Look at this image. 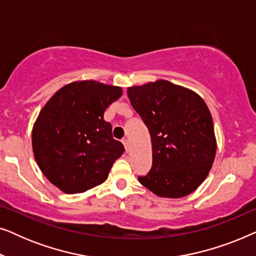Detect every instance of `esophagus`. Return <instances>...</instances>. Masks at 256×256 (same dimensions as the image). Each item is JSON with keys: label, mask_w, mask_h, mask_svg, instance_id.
I'll list each match as a JSON object with an SVG mask.
<instances>
[{"label": "esophagus", "mask_w": 256, "mask_h": 256, "mask_svg": "<svg viewBox=\"0 0 256 256\" xmlns=\"http://www.w3.org/2000/svg\"><path fill=\"white\" fill-rule=\"evenodd\" d=\"M122 143H124L126 150H127V152H128V149H129V141H128V138L122 140Z\"/></svg>", "instance_id": "obj_1"}]
</instances>
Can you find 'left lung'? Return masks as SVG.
<instances>
[{"instance_id": "8db88e82", "label": "left lung", "mask_w": 256, "mask_h": 256, "mask_svg": "<svg viewBox=\"0 0 256 256\" xmlns=\"http://www.w3.org/2000/svg\"><path fill=\"white\" fill-rule=\"evenodd\" d=\"M132 106L152 136V166L138 182L158 197L182 198L211 170L216 140L202 96L168 80L128 87Z\"/></svg>"}]
</instances>
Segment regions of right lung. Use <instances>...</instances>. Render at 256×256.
<instances>
[{
	"mask_svg": "<svg viewBox=\"0 0 256 256\" xmlns=\"http://www.w3.org/2000/svg\"><path fill=\"white\" fill-rule=\"evenodd\" d=\"M122 96L118 86L79 80L58 90L32 128L34 160L48 182L65 194H80L107 180L124 152L104 120L106 108Z\"/></svg>",
	"mask_w": 256,
	"mask_h": 256,
	"instance_id": "right-lung-1",
	"label": "right lung"
}]
</instances>
